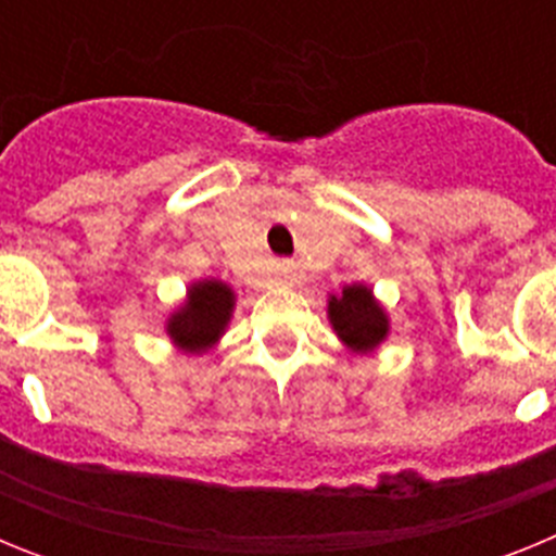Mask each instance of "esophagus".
<instances>
[{
  "label": "esophagus",
  "mask_w": 556,
  "mask_h": 556,
  "mask_svg": "<svg viewBox=\"0 0 556 556\" xmlns=\"http://www.w3.org/2000/svg\"><path fill=\"white\" fill-rule=\"evenodd\" d=\"M278 281H281V283H294V281H298V264L289 262V258L278 262Z\"/></svg>",
  "instance_id": "34e87169"
}]
</instances>
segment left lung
I'll use <instances>...</instances> for the list:
<instances>
[{"mask_svg":"<svg viewBox=\"0 0 556 556\" xmlns=\"http://www.w3.org/2000/svg\"><path fill=\"white\" fill-rule=\"evenodd\" d=\"M328 317H331L333 331L353 351H372L378 342H384L390 323H387L384 308L378 306L376 298L367 287L353 283L342 289V294H331L328 301Z\"/></svg>","mask_w":556,"mask_h":556,"instance_id":"obj_1","label":"left lung"}]
</instances>
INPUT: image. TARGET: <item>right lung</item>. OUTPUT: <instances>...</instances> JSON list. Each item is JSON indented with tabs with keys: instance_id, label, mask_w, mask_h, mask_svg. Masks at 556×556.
I'll return each instance as SVG.
<instances>
[{
	"instance_id": "obj_1",
	"label": "right lung",
	"mask_w": 556,
	"mask_h": 556,
	"mask_svg": "<svg viewBox=\"0 0 556 556\" xmlns=\"http://www.w3.org/2000/svg\"><path fill=\"white\" fill-rule=\"evenodd\" d=\"M233 312V289L223 281H200L189 289V301L172 314L166 333L184 351L200 353L223 337Z\"/></svg>"
}]
</instances>
